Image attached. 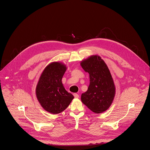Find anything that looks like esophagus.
Instances as JSON below:
<instances>
[{
    "instance_id": "obj_1",
    "label": "esophagus",
    "mask_w": 150,
    "mask_h": 150,
    "mask_svg": "<svg viewBox=\"0 0 150 150\" xmlns=\"http://www.w3.org/2000/svg\"><path fill=\"white\" fill-rule=\"evenodd\" d=\"M73 96H74V98H77L79 97V96L77 94H76V93H74V94H73Z\"/></svg>"
}]
</instances>
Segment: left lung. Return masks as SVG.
I'll return each instance as SVG.
<instances>
[{
    "label": "left lung",
    "mask_w": 150,
    "mask_h": 150,
    "mask_svg": "<svg viewBox=\"0 0 150 150\" xmlns=\"http://www.w3.org/2000/svg\"><path fill=\"white\" fill-rule=\"evenodd\" d=\"M80 65L89 74V85L82 94L81 101L93 112L103 113L110 108L116 93L109 69L98 55L88 57Z\"/></svg>",
    "instance_id": "1"
}]
</instances>
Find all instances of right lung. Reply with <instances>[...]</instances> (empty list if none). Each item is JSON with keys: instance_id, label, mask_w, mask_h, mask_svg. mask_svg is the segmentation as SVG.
<instances>
[{"instance_id": "add662e5", "label": "right lung", "mask_w": 150, "mask_h": 150, "mask_svg": "<svg viewBox=\"0 0 150 150\" xmlns=\"http://www.w3.org/2000/svg\"><path fill=\"white\" fill-rule=\"evenodd\" d=\"M67 69L62 62H51L44 68L37 85L35 93L39 103L45 111L52 114L63 112L74 98L62 82Z\"/></svg>"}]
</instances>
